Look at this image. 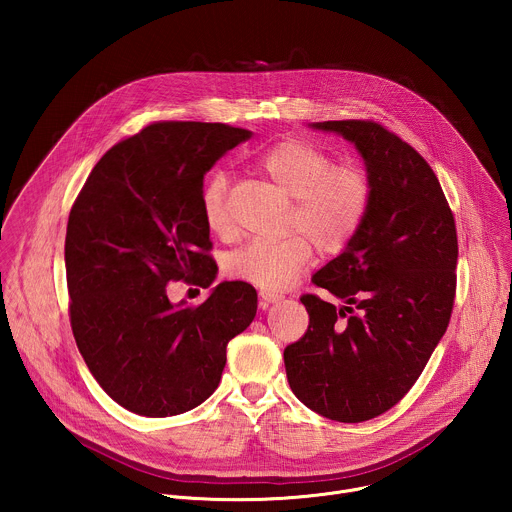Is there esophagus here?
Here are the masks:
<instances>
[{
    "label": "esophagus",
    "mask_w": 512,
    "mask_h": 512,
    "mask_svg": "<svg viewBox=\"0 0 512 512\" xmlns=\"http://www.w3.org/2000/svg\"><path fill=\"white\" fill-rule=\"evenodd\" d=\"M259 298H261V306H263V308H267L269 304H275V302L281 300L279 294H273V291H267V289H261V291H259Z\"/></svg>",
    "instance_id": "34e87169"
}]
</instances>
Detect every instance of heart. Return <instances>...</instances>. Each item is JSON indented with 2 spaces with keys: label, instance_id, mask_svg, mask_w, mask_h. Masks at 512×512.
Instances as JSON below:
<instances>
[{
  "label": "heart",
  "instance_id": "heart-1",
  "mask_svg": "<svg viewBox=\"0 0 512 512\" xmlns=\"http://www.w3.org/2000/svg\"><path fill=\"white\" fill-rule=\"evenodd\" d=\"M257 164L291 198L287 229L305 237L253 239L227 255L225 271L261 289L281 291L310 267L312 243L322 253H338L352 241L369 212L373 184L362 168L334 166L330 154L300 139L271 145ZM227 198V174L212 170L202 184L200 206L206 227L216 235L231 231Z\"/></svg>",
  "mask_w": 512,
  "mask_h": 512
}]
</instances>
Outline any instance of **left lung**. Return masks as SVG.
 Instances as JSON below:
<instances>
[{
	"instance_id": "obj_1",
	"label": "left lung",
	"mask_w": 512,
	"mask_h": 512,
	"mask_svg": "<svg viewBox=\"0 0 512 512\" xmlns=\"http://www.w3.org/2000/svg\"><path fill=\"white\" fill-rule=\"evenodd\" d=\"M354 143L373 184L367 216L312 281L342 308L302 296L306 334L283 350L287 381L312 411L373 419L419 379L446 334L456 296L454 214L429 164L375 121H322Z\"/></svg>"
}]
</instances>
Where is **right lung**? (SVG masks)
Returning a JSON list of instances; mask_svg holds the SVG:
<instances>
[{"mask_svg": "<svg viewBox=\"0 0 512 512\" xmlns=\"http://www.w3.org/2000/svg\"><path fill=\"white\" fill-rule=\"evenodd\" d=\"M253 133L225 123L162 121L119 141L72 204L64 265L70 326L87 367L121 407L168 417L221 383L227 344L257 314L245 281L204 304H172L168 281L216 277L200 190L204 174Z\"/></svg>", "mask_w": 512, "mask_h": 512, "instance_id": "right-lung-1", "label": "right lung"}]
</instances>
